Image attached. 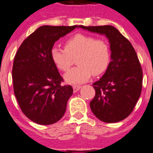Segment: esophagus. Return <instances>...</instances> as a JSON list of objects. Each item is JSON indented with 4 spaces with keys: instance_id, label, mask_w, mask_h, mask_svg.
Instances as JSON below:
<instances>
[{
    "instance_id": "34e87169",
    "label": "esophagus",
    "mask_w": 153,
    "mask_h": 153,
    "mask_svg": "<svg viewBox=\"0 0 153 153\" xmlns=\"http://www.w3.org/2000/svg\"><path fill=\"white\" fill-rule=\"evenodd\" d=\"M81 86L80 85H74L73 86V90H74V93H76L77 91H79V89H80Z\"/></svg>"
}]
</instances>
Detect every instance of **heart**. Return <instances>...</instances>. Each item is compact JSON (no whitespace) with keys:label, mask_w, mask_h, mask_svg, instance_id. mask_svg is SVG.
Returning <instances> with one entry per match:
<instances>
[{"label":"heart","mask_w":153,"mask_h":153,"mask_svg":"<svg viewBox=\"0 0 153 153\" xmlns=\"http://www.w3.org/2000/svg\"><path fill=\"white\" fill-rule=\"evenodd\" d=\"M78 55L79 66L64 75V79L69 84L85 82L93 74L100 75L108 69L111 61V50L106 41L82 33H77L68 38L65 48L55 46L50 52L54 64L63 71L70 69L73 57Z\"/></svg>","instance_id":"heart-1"}]
</instances>
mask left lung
<instances>
[{
    "mask_svg": "<svg viewBox=\"0 0 153 153\" xmlns=\"http://www.w3.org/2000/svg\"><path fill=\"white\" fill-rule=\"evenodd\" d=\"M79 27L106 36L111 50L108 68L93 84L96 94L90 101V108L105 123L123 120L134 110L142 89V69L137 53L131 43L112 26Z\"/></svg>",
    "mask_w": 153,
    "mask_h": 153,
    "instance_id": "left-lung-1",
    "label": "left lung"
}]
</instances>
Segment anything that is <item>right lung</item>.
I'll return each instance as SVG.
<instances>
[{"label":"right lung","instance_id":"1","mask_svg":"<svg viewBox=\"0 0 153 153\" xmlns=\"http://www.w3.org/2000/svg\"><path fill=\"white\" fill-rule=\"evenodd\" d=\"M78 27L42 26L23 42L12 68L14 94L21 110L28 119L41 125L59 121L73 94L51 59L56 41Z\"/></svg>","mask_w":153,"mask_h":153}]
</instances>
